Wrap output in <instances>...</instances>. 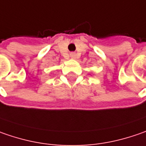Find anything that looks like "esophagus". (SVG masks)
Here are the masks:
<instances>
[{
  "label": "esophagus",
  "mask_w": 146,
  "mask_h": 146,
  "mask_svg": "<svg viewBox=\"0 0 146 146\" xmlns=\"http://www.w3.org/2000/svg\"><path fill=\"white\" fill-rule=\"evenodd\" d=\"M75 56V54H71V57H74Z\"/></svg>",
  "instance_id": "obj_1"
}]
</instances>
